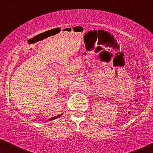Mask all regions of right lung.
<instances>
[{"label":"right lung","instance_id":"right-lung-1","mask_svg":"<svg viewBox=\"0 0 153 153\" xmlns=\"http://www.w3.org/2000/svg\"><path fill=\"white\" fill-rule=\"evenodd\" d=\"M60 116H61V115H60V116H56V117H53V118H52L50 119L49 120H53V119H56V118H58V117H60Z\"/></svg>","mask_w":153,"mask_h":153}]
</instances>
